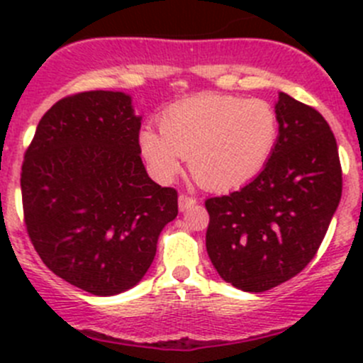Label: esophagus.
<instances>
[{
    "mask_svg": "<svg viewBox=\"0 0 363 363\" xmlns=\"http://www.w3.org/2000/svg\"><path fill=\"white\" fill-rule=\"evenodd\" d=\"M195 203H196L195 196H188V195L179 196V211H186V208L193 207Z\"/></svg>",
    "mask_w": 363,
    "mask_h": 363,
    "instance_id": "esophagus-1",
    "label": "esophagus"
}]
</instances>
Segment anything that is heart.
<instances>
[{"mask_svg": "<svg viewBox=\"0 0 363 363\" xmlns=\"http://www.w3.org/2000/svg\"><path fill=\"white\" fill-rule=\"evenodd\" d=\"M160 130L140 133L142 155L160 179H174L182 158L200 186L226 191L265 168L279 140V117L259 98L205 93L167 108Z\"/></svg>", "mask_w": 363, "mask_h": 363, "instance_id": "1", "label": "heart"}]
</instances>
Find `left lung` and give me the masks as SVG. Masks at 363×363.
I'll return each mask as SVG.
<instances>
[{
	"mask_svg": "<svg viewBox=\"0 0 363 363\" xmlns=\"http://www.w3.org/2000/svg\"><path fill=\"white\" fill-rule=\"evenodd\" d=\"M279 140L255 179L205 202V246L219 276L259 294L296 276L314 258L342 193L337 142L309 105L279 93Z\"/></svg>",
	"mask_w": 363,
	"mask_h": 363,
	"instance_id": "1",
	"label": "left lung"
}]
</instances>
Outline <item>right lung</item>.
Segmentation results:
<instances>
[{
	"label": "right lung",
	"mask_w": 363,
	"mask_h": 363,
	"mask_svg": "<svg viewBox=\"0 0 363 363\" xmlns=\"http://www.w3.org/2000/svg\"><path fill=\"white\" fill-rule=\"evenodd\" d=\"M131 96L87 91L54 104L24 155L21 189L29 239L56 276L111 296L142 281L177 191L145 172Z\"/></svg>",
	"instance_id": "obj_1"
}]
</instances>
